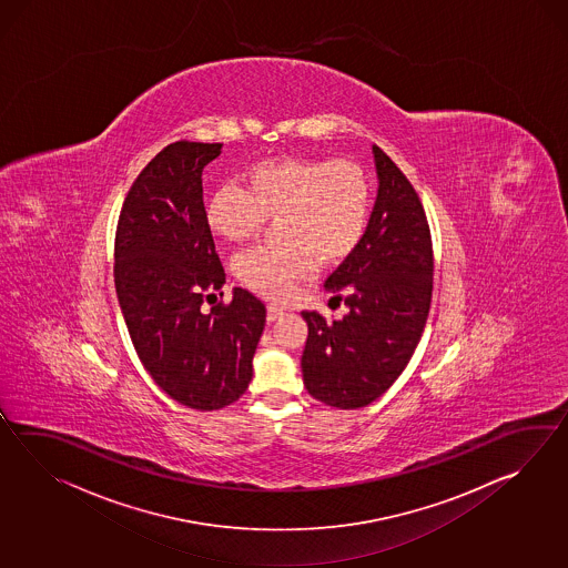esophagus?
<instances>
[{"label":"esophagus","mask_w":568,"mask_h":568,"mask_svg":"<svg viewBox=\"0 0 568 568\" xmlns=\"http://www.w3.org/2000/svg\"><path fill=\"white\" fill-rule=\"evenodd\" d=\"M285 315V312L281 310V307H277V305H268V310H266V320L268 322H277L278 317H283Z\"/></svg>","instance_id":"esophagus-1"}]
</instances>
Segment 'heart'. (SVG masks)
<instances>
[{"mask_svg": "<svg viewBox=\"0 0 568 568\" xmlns=\"http://www.w3.org/2000/svg\"><path fill=\"white\" fill-rule=\"evenodd\" d=\"M246 190L227 181L205 203V222L226 242L256 236L277 217V244L239 254L234 273L248 290L287 300L300 281L314 275L317 261L338 265L365 236L371 185L351 161L277 156L246 169Z\"/></svg>", "mask_w": 568, "mask_h": 568, "instance_id": "obj_1", "label": "heart"}]
</instances>
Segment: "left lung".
Wrapping results in <instances>:
<instances>
[{"label":"left lung","mask_w":568,"mask_h":568,"mask_svg":"<svg viewBox=\"0 0 568 568\" xmlns=\"http://www.w3.org/2000/svg\"><path fill=\"white\" fill-rule=\"evenodd\" d=\"M377 200L358 248L326 281L348 314L326 322L303 312V385L322 404L356 409L378 399L404 373L428 320L434 256L416 190L373 146Z\"/></svg>","instance_id":"left-lung-1"}]
</instances>
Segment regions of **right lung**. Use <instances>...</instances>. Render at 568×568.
I'll use <instances>...</instances> for the list:
<instances>
[{
	"label": "right lung",
	"mask_w": 568,
	"mask_h": 568,
	"mask_svg": "<svg viewBox=\"0 0 568 568\" xmlns=\"http://www.w3.org/2000/svg\"><path fill=\"white\" fill-rule=\"evenodd\" d=\"M220 152V142L164 146L132 183L115 232V293L139 358L169 397L200 412L248 389L266 320L265 303L240 287L203 312L226 283L202 187Z\"/></svg>",
	"instance_id": "obj_1"
}]
</instances>
